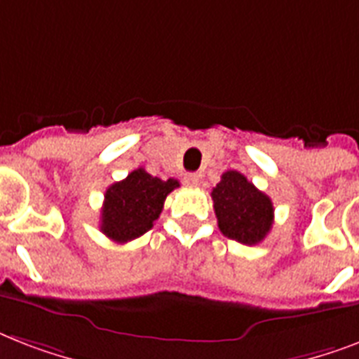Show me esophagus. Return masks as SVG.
Returning a JSON list of instances; mask_svg holds the SVG:
<instances>
[{
  "label": "esophagus",
  "instance_id": "1",
  "mask_svg": "<svg viewBox=\"0 0 359 359\" xmlns=\"http://www.w3.org/2000/svg\"><path fill=\"white\" fill-rule=\"evenodd\" d=\"M199 182H201V177L197 173H186L184 175V184L190 186V188H197L199 186Z\"/></svg>",
  "mask_w": 359,
  "mask_h": 359
}]
</instances>
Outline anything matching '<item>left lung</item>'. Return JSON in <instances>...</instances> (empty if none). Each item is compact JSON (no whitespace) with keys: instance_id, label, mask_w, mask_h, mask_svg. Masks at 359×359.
I'll return each instance as SVG.
<instances>
[{"instance_id":"left-lung-1","label":"left lung","mask_w":359,"mask_h":359,"mask_svg":"<svg viewBox=\"0 0 359 359\" xmlns=\"http://www.w3.org/2000/svg\"><path fill=\"white\" fill-rule=\"evenodd\" d=\"M218 227L227 238L240 244H259L273 224V205L238 171H225L212 190Z\"/></svg>"}]
</instances>
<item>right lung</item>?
I'll use <instances>...</instances> for the list:
<instances>
[{"label":"right lung","instance_id":"right-lung-1","mask_svg":"<svg viewBox=\"0 0 359 359\" xmlns=\"http://www.w3.org/2000/svg\"><path fill=\"white\" fill-rule=\"evenodd\" d=\"M175 188H179V180H162L143 168L134 169L126 179L106 190L100 231L119 244L145 235L162 212L165 197Z\"/></svg>","mask_w":359,"mask_h":359}]
</instances>
